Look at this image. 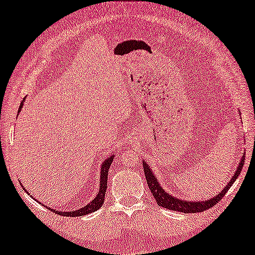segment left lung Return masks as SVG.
I'll use <instances>...</instances> for the list:
<instances>
[{
	"label": "left lung",
	"instance_id": "1",
	"mask_svg": "<svg viewBox=\"0 0 255 255\" xmlns=\"http://www.w3.org/2000/svg\"><path fill=\"white\" fill-rule=\"evenodd\" d=\"M244 161H245V153H243L239 165L237 167L236 172L232 175L231 180L229 181V183L223 188V190L221 193H218V195L209 198L207 201H187L181 200L179 197L172 196V195L167 193V191L161 187V184L159 183V181L155 177L153 170L149 168L147 161H144V160H142V167H144L146 181H147L149 190H151L153 197L155 198V202L158 203V205L168 209V210L180 211L183 212V214H195V212H202L208 210V209L214 207L215 204H217L218 202L224 197V195L228 193V190L231 188L232 184L236 182V180L238 179L239 174L242 172L244 167Z\"/></svg>",
	"mask_w": 255,
	"mask_h": 255
}]
</instances>
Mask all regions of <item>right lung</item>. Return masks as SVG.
Masks as SVG:
<instances>
[{
	"label": "right lung",
	"instance_id": "right-lung-1",
	"mask_svg": "<svg viewBox=\"0 0 255 255\" xmlns=\"http://www.w3.org/2000/svg\"><path fill=\"white\" fill-rule=\"evenodd\" d=\"M24 101H22V103H20V107L18 109V113L19 111H22V108H23V103ZM115 158V154H111L110 156H108L107 159L103 160L102 162V166H101V172H100V190L99 193H97L96 197L94 198L93 201H90L88 204L85 205V207L80 208L79 210H71V211H59V210H53V209L46 207L47 209H50L55 214L58 215H61V216H66V217H78V216H85V215H88V214H92V212L99 210V209L102 207V204L104 203V196H106V191H107V184H108V172H109V168L111 166V163H113V160ZM23 187V186H22ZM23 189L26 191L25 188L23 187ZM27 193V191H26ZM29 194V193H27ZM37 201V200H36ZM39 202V201H37ZM41 204V203H40Z\"/></svg>",
	"mask_w": 255,
	"mask_h": 255
}]
</instances>
